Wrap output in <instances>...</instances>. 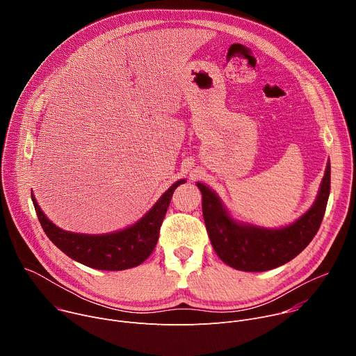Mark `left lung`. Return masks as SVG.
<instances>
[{"label":"left lung","instance_id":"left-lung-1","mask_svg":"<svg viewBox=\"0 0 356 356\" xmlns=\"http://www.w3.org/2000/svg\"><path fill=\"white\" fill-rule=\"evenodd\" d=\"M330 184L328 162L312 209L290 225L264 228L234 220L220 197L197 181L202 194V216L216 253L224 264L243 272H265L290 262L316 236L324 218Z\"/></svg>","mask_w":356,"mask_h":356}]
</instances>
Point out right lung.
Here are the masks:
<instances>
[{
    "label": "right lung",
    "mask_w": 356,
    "mask_h": 356,
    "mask_svg": "<svg viewBox=\"0 0 356 356\" xmlns=\"http://www.w3.org/2000/svg\"><path fill=\"white\" fill-rule=\"evenodd\" d=\"M183 183H186L184 179L172 184L155 202V206L134 225L103 235L76 234L56 227L47 220L33 194H31L44 234L69 258L98 270H124L140 265L154 252L172 195Z\"/></svg>",
    "instance_id": "right-lung-1"
}]
</instances>
